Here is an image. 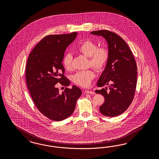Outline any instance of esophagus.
I'll use <instances>...</instances> for the list:
<instances>
[{
    "label": "esophagus",
    "instance_id": "obj_1",
    "mask_svg": "<svg viewBox=\"0 0 159 159\" xmlns=\"http://www.w3.org/2000/svg\"><path fill=\"white\" fill-rule=\"evenodd\" d=\"M86 94H94L95 93L94 92H92V91H89V90H86L85 91Z\"/></svg>",
    "mask_w": 159,
    "mask_h": 159
}]
</instances>
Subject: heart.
Instances as JSON below:
<instances>
[{
    "label": "heart",
    "mask_w": 159,
    "mask_h": 159,
    "mask_svg": "<svg viewBox=\"0 0 159 159\" xmlns=\"http://www.w3.org/2000/svg\"><path fill=\"white\" fill-rule=\"evenodd\" d=\"M77 51L89 58V65L97 70H101L106 66L108 59V51L104 47H98L96 43L91 41H85L77 48ZM64 67L70 70L72 68V56L70 53L66 54L62 60ZM95 75L92 70H82L75 74L73 80L76 84L82 87L88 86Z\"/></svg>",
    "instance_id": "1"
}]
</instances>
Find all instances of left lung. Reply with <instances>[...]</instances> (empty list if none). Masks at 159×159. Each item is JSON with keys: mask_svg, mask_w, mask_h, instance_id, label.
Listing matches in <instances>:
<instances>
[{"mask_svg": "<svg viewBox=\"0 0 159 159\" xmlns=\"http://www.w3.org/2000/svg\"><path fill=\"white\" fill-rule=\"evenodd\" d=\"M106 39L108 48V59L105 69L97 85L107 88L96 90L105 100L100 107L104 116L114 117L126 111L133 101L137 83V66L130 48L125 41L115 33L98 30L90 33Z\"/></svg>", "mask_w": 159, "mask_h": 159, "instance_id": "left-lung-1", "label": "left lung"}]
</instances>
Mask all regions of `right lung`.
Wrapping results in <instances>:
<instances>
[{"instance_id":"obj_1","label":"right lung","mask_w":159,"mask_h":159,"mask_svg":"<svg viewBox=\"0 0 159 159\" xmlns=\"http://www.w3.org/2000/svg\"><path fill=\"white\" fill-rule=\"evenodd\" d=\"M71 34L49 35L42 39L29 55L25 77L30 95L39 111L49 119L62 120L71 116L82 90L65 76L63 58L66 49L77 36ZM66 87L58 92L56 84Z\"/></svg>"}]
</instances>
